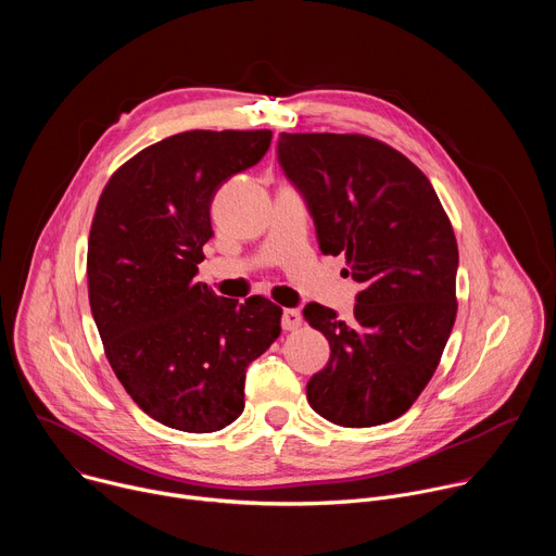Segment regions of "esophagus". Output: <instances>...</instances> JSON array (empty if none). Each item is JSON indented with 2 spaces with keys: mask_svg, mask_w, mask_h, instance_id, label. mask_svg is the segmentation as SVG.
Masks as SVG:
<instances>
[{
  "mask_svg": "<svg viewBox=\"0 0 556 556\" xmlns=\"http://www.w3.org/2000/svg\"><path fill=\"white\" fill-rule=\"evenodd\" d=\"M281 326L283 330H296L301 326V312L294 307H286L281 314Z\"/></svg>",
  "mask_w": 556,
  "mask_h": 556,
  "instance_id": "1",
  "label": "esophagus"
}]
</instances>
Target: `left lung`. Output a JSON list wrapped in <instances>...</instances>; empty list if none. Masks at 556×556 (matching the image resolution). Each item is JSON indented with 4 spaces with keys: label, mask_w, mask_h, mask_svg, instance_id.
Returning <instances> with one entry per match:
<instances>
[{
    "label": "left lung",
    "mask_w": 556,
    "mask_h": 556,
    "mask_svg": "<svg viewBox=\"0 0 556 556\" xmlns=\"http://www.w3.org/2000/svg\"><path fill=\"white\" fill-rule=\"evenodd\" d=\"M277 161L312 215L324 255H345L361 283L354 319L307 303L330 341L307 384L309 407L341 427L403 416L431 380L455 321L457 242L427 176L374 138L281 134Z\"/></svg>",
    "instance_id": "8db88e82"
}]
</instances>
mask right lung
Here are the masks:
<instances>
[{"mask_svg": "<svg viewBox=\"0 0 556 556\" xmlns=\"http://www.w3.org/2000/svg\"><path fill=\"white\" fill-rule=\"evenodd\" d=\"M270 140V129L169 136L127 161L97 206L88 286L108 361L131 401L178 431L240 418L247 369L281 334L273 301L237 303L195 281L217 189Z\"/></svg>", "mask_w": 556, "mask_h": 556, "instance_id": "obj_1", "label": "right lung"}]
</instances>
